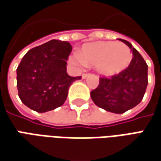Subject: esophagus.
Here are the masks:
<instances>
[{
    "mask_svg": "<svg viewBox=\"0 0 161 161\" xmlns=\"http://www.w3.org/2000/svg\"><path fill=\"white\" fill-rule=\"evenodd\" d=\"M89 74H82V79H86L87 76L89 75Z\"/></svg>",
    "mask_w": 161,
    "mask_h": 161,
    "instance_id": "esophagus-1",
    "label": "esophagus"
}]
</instances>
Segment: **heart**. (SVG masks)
<instances>
[{"mask_svg":"<svg viewBox=\"0 0 161 161\" xmlns=\"http://www.w3.org/2000/svg\"><path fill=\"white\" fill-rule=\"evenodd\" d=\"M132 58L130 48L123 43L97 42L83 46L80 54L74 53L72 61L76 65L96 66L101 74L113 75L129 66Z\"/></svg>","mask_w":161,"mask_h":161,"instance_id":"b5f03b06","label":"heart"}]
</instances>
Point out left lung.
<instances>
[{"label": "left lung", "instance_id": "obj_1", "mask_svg": "<svg viewBox=\"0 0 161 161\" xmlns=\"http://www.w3.org/2000/svg\"><path fill=\"white\" fill-rule=\"evenodd\" d=\"M133 58L129 66L111 77H100L98 87L90 93L95 105L109 112L122 114L137 106L143 99L148 84V66L144 58L128 41Z\"/></svg>", "mask_w": 161, "mask_h": 161}]
</instances>
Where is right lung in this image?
Instances as JSON below:
<instances>
[{
  "mask_svg": "<svg viewBox=\"0 0 161 161\" xmlns=\"http://www.w3.org/2000/svg\"><path fill=\"white\" fill-rule=\"evenodd\" d=\"M71 52L68 42L53 39L23 56L16 69V85L19 98L28 108L44 113L64 104L71 84L81 79L67 74Z\"/></svg>",
  "mask_w": 161,
  "mask_h": 161,
  "instance_id": "1",
  "label": "right lung"
}]
</instances>
